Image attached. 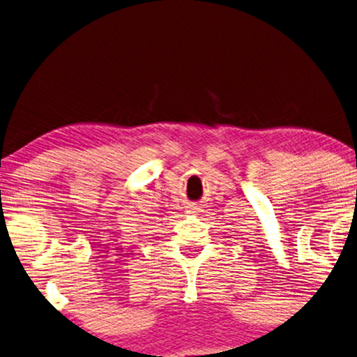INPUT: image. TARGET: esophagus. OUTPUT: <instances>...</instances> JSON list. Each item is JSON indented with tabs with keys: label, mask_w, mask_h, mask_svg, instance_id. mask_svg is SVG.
Segmentation results:
<instances>
[{
	"label": "esophagus",
	"mask_w": 357,
	"mask_h": 357,
	"mask_svg": "<svg viewBox=\"0 0 357 357\" xmlns=\"http://www.w3.org/2000/svg\"><path fill=\"white\" fill-rule=\"evenodd\" d=\"M200 211H202V208L198 206V204H195V203L190 204V206H189V213H192V214H198V213H200Z\"/></svg>",
	"instance_id": "obj_1"
}]
</instances>
